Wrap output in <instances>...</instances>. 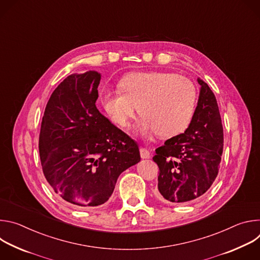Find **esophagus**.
<instances>
[{"instance_id":"34e87169","label":"esophagus","mask_w":260,"mask_h":260,"mask_svg":"<svg viewBox=\"0 0 260 260\" xmlns=\"http://www.w3.org/2000/svg\"><path fill=\"white\" fill-rule=\"evenodd\" d=\"M140 154H141V157L143 159H147L150 157V152L148 151L146 148H140Z\"/></svg>"}]
</instances>
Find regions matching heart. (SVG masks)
<instances>
[{
  "instance_id": "heart-1",
  "label": "heart",
  "mask_w": 260,
  "mask_h": 260,
  "mask_svg": "<svg viewBox=\"0 0 260 260\" xmlns=\"http://www.w3.org/2000/svg\"><path fill=\"white\" fill-rule=\"evenodd\" d=\"M119 91L103 95L108 115L117 125L125 127L136 113L142 117L138 129L145 135L155 133L171 138L189 125L197 107L194 83L169 72L133 73L122 78Z\"/></svg>"
}]
</instances>
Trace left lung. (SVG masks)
<instances>
[{"label": "left lung", "instance_id": "8db88e82", "mask_svg": "<svg viewBox=\"0 0 260 260\" xmlns=\"http://www.w3.org/2000/svg\"><path fill=\"white\" fill-rule=\"evenodd\" d=\"M201 85L194 115L183 134L155 149L159 168L156 197L166 203L187 204L202 197L215 181L223 151V127L216 98Z\"/></svg>", "mask_w": 260, "mask_h": 260}]
</instances>
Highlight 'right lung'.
I'll list each match as a JSON object with an SVG mask.
<instances>
[{
    "label": "right lung",
    "instance_id": "add662e5",
    "mask_svg": "<svg viewBox=\"0 0 260 260\" xmlns=\"http://www.w3.org/2000/svg\"><path fill=\"white\" fill-rule=\"evenodd\" d=\"M101 74H72L52 92L42 118L39 152L54 192L76 208L105 204L119 175L141 160L137 143L95 106Z\"/></svg>",
    "mask_w": 260,
    "mask_h": 260
}]
</instances>
